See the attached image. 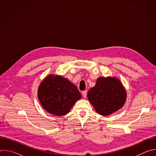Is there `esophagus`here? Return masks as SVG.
Masks as SVG:
<instances>
[{"instance_id": "esophagus-1", "label": "esophagus", "mask_w": 156, "mask_h": 156, "mask_svg": "<svg viewBox=\"0 0 156 156\" xmlns=\"http://www.w3.org/2000/svg\"><path fill=\"white\" fill-rule=\"evenodd\" d=\"M83 96L84 98H86V96H87V91H83Z\"/></svg>"}]
</instances>
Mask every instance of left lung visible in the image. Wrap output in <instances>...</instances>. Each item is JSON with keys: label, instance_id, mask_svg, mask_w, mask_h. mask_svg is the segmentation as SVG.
Masks as SVG:
<instances>
[{"label": "left lung", "instance_id": "1", "mask_svg": "<svg viewBox=\"0 0 156 156\" xmlns=\"http://www.w3.org/2000/svg\"><path fill=\"white\" fill-rule=\"evenodd\" d=\"M89 101L96 112L107 116L122 108L126 99L125 89L115 77H100L87 93Z\"/></svg>", "mask_w": 156, "mask_h": 156}]
</instances>
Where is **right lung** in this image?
<instances>
[{
  "label": "right lung",
  "instance_id": "add662e5",
  "mask_svg": "<svg viewBox=\"0 0 156 156\" xmlns=\"http://www.w3.org/2000/svg\"><path fill=\"white\" fill-rule=\"evenodd\" d=\"M37 96L42 107L51 114H67L81 98L77 87L62 76L49 75L40 84Z\"/></svg>",
  "mask_w": 156,
  "mask_h": 156
}]
</instances>
